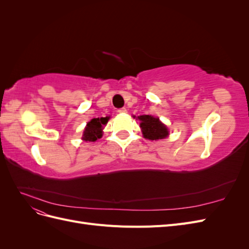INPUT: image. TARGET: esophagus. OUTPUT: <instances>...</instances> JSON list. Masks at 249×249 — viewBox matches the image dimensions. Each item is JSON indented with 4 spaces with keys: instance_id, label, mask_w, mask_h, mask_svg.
I'll return each mask as SVG.
<instances>
[{
    "instance_id": "obj_1",
    "label": "esophagus",
    "mask_w": 249,
    "mask_h": 249,
    "mask_svg": "<svg viewBox=\"0 0 249 249\" xmlns=\"http://www.w3.org/2000/svg\"><path fill=\"white\" fill-rule=\"evenodd\" d=\"M118 113H122V114H124V113H126V109L125 108H120V109H118Z\"/></svg>"
}]
</instances>
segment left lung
I'll use <instances>...</instances> for the list:
<instances>
[{"instance_id": "obj_1", "label": "left lung", "mask_w": 249, "mask_h": 249, "mask_svg": "<svg viewBox=\"0 0 249 249\" xmlns=\"http://www.w3.org/2000/svg\"><path fill=\"white\" fill-rule=\"evenodd\" d=\"M140 127L143 134V137L148 140H159L166 138L169 132L167 126L160 122L158 117L152 115H140Z\"/></svg>"}]
</instances>
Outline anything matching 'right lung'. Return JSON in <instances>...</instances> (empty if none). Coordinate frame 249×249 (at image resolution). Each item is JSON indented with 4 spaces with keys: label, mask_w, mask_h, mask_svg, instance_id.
<instances>
[{
    "label": "right lung",
    "mask_w": 249,
    "mask_h": 249,
    "mask_svg": "<svg viewBox=\"0 0 249 249\" xmlns=\"http://www.w3.org/2000/svg\"><path fill=\"white\" fill-rule=\"evenodd\" d=\"M110 117H101V118H92L86 124L84 132H83L82 139L84 141L94 142L97 139L102 138L104 125H106Z\"/></svg>",
    "instance_id": "obj_1"
}]
</instances>
